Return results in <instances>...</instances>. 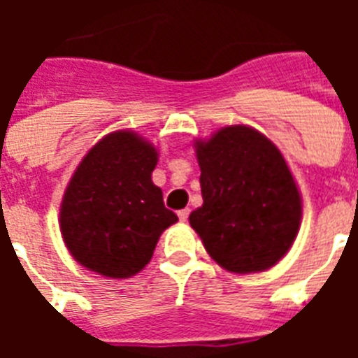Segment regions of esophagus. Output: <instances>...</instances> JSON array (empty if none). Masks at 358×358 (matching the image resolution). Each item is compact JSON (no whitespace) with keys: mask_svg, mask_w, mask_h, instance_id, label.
Instances as JSON below:
<instances>
[{"mask_svg":"<svg viewBox=\"0 0 358 358\" xmlns=\"http://www.w3.org/2000/svg\"><path fill=\"white\" fill-rule=\"evenodd\" d=\"M178 219L182 223H185L187 219H189V208H184V210H180L178 212Z\"/></svg>","mask_w":358,"mask_h":358,"instance_id":"34e87169","label":"esophagus"}]
</instances>
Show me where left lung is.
<instances>
[{
	"label": "left lung",
	"mask_w": 358,
	"mask_h": 358,
	"mask_svg": "<svg viewBox=\"0 0 358 358\" xmlns=\"http://www.w3.org/2000/svg\"><path fill=\"white\" fill-rule=\"evenodd\" d=\"M202 204L189 215L208 255L232 273L264 271L294 243L301 196L278 148L247 126L196 143Z\"/></svg>",
	"instance_id": "left-lung-1"
}]
</instances>
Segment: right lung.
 Returning <instances> with one entry per match:
<instances>
[{
	"label": "right lung",
	"mask_w": 358,
	"mask_h": 358,
	"mask_svg": "<svg viewBox=\"0 0 358 358\" xmlns=\"http://www.w3.org/2000/svg\"><path fill=\"white\" fill-rule=\"evenodd\" d=\"M157 152L131 131L92 146L61 204V234L70 255L103 277L126 278L150 262L162 232L178 221L152 184Z\"/></svg>",
	"instance_id": "1"
}]
</instances>
